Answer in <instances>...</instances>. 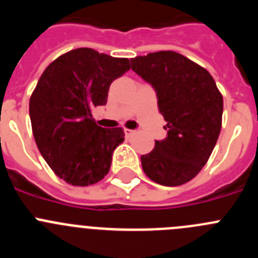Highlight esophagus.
Returning a JSON list of instances; mask_svg holds the SVG:
<instances>
[{
  "instance_id": "esophagus-1",
  "label": "esophagus",
  "mask_w": 258,
  "mask_h": 258,
  "mask_svg": "<svg viewBox=\"0 0 258 258\" xmlns=\"http://www.w3.org/2000/svg\"><path fill=\"white\" fill-rule=\"evenodd\" d=\"M134 133H136V131H132V129H124V134H125V137H126V138L132 137Z\"/></svg>"
}]
</instances>
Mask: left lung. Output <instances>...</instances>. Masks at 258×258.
Returning a JSON list of instances; mask_svg holds the SVG:
<instances>
[{
	"label": "left lung",
	"mask_w": 258,
	"mask_h": 258,
	"mask_svg": "<svg viewBox=\"0 0 258 258\" xmlns=\"http://www.w3.org/2000/svg\"><path fill=\"white\" fill-rule=\"evenodd\" d=\"M131 63L155 89L167 122L166 138L155 141V148L141 156L143 171L161 185H181L211 156L221 131L223 96L206 69L174 51L138 56Z\"/></svg>",
	"instance_id": "8db88e82"
}]
</instances>
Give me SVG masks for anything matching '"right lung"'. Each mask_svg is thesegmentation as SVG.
<instances>
[{
	"instance_id": "1",
	"label": "right lung",
	"mask_w": 258,
	"mask_h": 258,
	"mask_svg": "<svg viewBox=\"0 0 258 258\" xmlns=\"http://www.w3.org/2000/svg\"><path fill=\"white\" fill-rule=\"evenodd\" d=\"M129 69L127 58L77 48L49 63L38 80L29 101L33 136L48 166L66 183L91 185L107 175L124 132L98 126L92 111L106 105L111 83Z\"/></svg>"
}]
</instances>
